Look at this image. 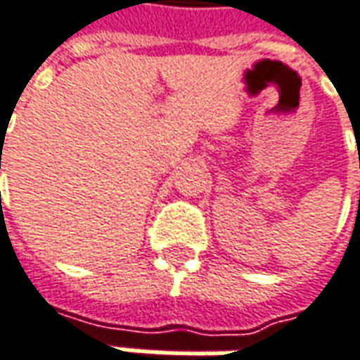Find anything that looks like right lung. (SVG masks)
<instances>
[{
	"mask_svg": "<svg viewBox=\"0 0 360 360\" xmlns=\"http://www.w3.org/2000/svg\"><path fill=\"white\" fill-rule=\"evenodd\" d=\"M0 167H1V165H0Z\"/></svg>",
	"mask_w": 360,
	"mask_h": 360,
	"instance_id": "add662e5",
	"label": "right lung"
}]
</instances>
